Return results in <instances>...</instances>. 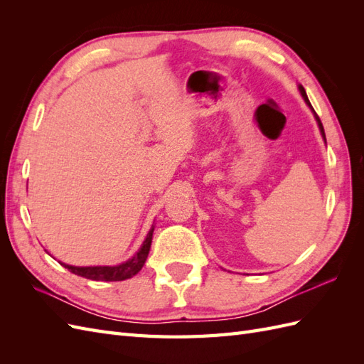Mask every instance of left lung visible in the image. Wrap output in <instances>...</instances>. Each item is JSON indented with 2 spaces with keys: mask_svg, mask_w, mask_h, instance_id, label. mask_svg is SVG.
<instances>
[{
  "mask_svg": "<svg viewBox=\"0 0 364 364\" xmlns=\"http://www.w3.org/2000/svg\"><path fill=\"white\" fill-rule=\"evenodd\" d=\"M299 91H301V94H302V97H304V100L306 102V105L311 107V103H310V100H308V97H306V92H305V90H304V86L302 85H299ZM313 109V107H311ZM313 112H314V115H316V119H317V124H318V129H321V134H322V136H323V139H325V142H326V138H325V130H323V126H322V121H321V118H318V115L316 114V111L313 109Z\"/></svg>",
  "mask_w": 364,
  "mask_h": 364,
  "instance_id": "8db88e82",
  "label": "left lung"
}]
</instances>
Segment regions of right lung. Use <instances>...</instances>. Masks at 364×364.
<instances>
[{"label":"right lung","instance_id":"right-lung-1","mask_svg":"<svg viewBox=\"0 0 364 364\" xmlns=\"http://www.w3.org/2000/svg\"><path fill=\"white\" fill-rule=\"evenodd\" d=\"M151 237H153V228L150 229V232L147 234L144 243H142L141 249L132 257L129 261L119 264V266H114V267H74V266H68V264L60 262L65 269H68L71 273L79 274L82 278L86 279H92V281H124L127 278H132L134 274H136L144 262L147 259L149 250L151 246Z\"/></svg>","mask_w":364,"mask_h":364}]
</instances>
